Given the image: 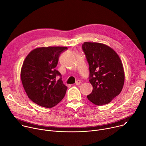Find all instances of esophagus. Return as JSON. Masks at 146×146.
Instances as JSON below:
<instances>
[{
    "mask_svg": "<svg viewBox=\"0 0 146 146\" xmlns=\"http://www.w3.org/2000/svg\"><path fill=\"white\" fill-rule=\"evenodd\" d=\"M75 84L77 85V86H79L80 84H81V81L80 80H77V81H76V82H75Z\"/></svg>",
    "mask_w": 146,
    "mask_h": 146,
    "instance_id": "esophagus-1",
    "label": "esophagus"
}]
</instances>
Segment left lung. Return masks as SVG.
Returning <instances> with one entry per match:
<instances>
[{
    "label": "left lung",
    "instance_id": "left-lung-1",
    "mask_svg": "<svg viewBox=\"0 0 146 146\" xmlns=\"http://www.w3.org/2000/svg\"><path fill=\"white\" fill-rule=\"evenodd\" d=\"M82 49L89 65V81L93 87L87 98L96 105H106L122 90L125 74L121 60L114 50L102 43L84 42Z\"/></svg>",
    "mask_w": 146,
    "mask_h": 146
}]
</instances>
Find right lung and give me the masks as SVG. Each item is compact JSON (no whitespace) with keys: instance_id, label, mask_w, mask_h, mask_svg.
<instances>
[{"instance_id":"right-lung-1","label":"right lung","mask_w":146,"mask_h":146,"mask_svg":"<svg viewBox=\"0 0 146 146\" xmlns=\"http://www.w3.org/2000/svg\"><path fill=\"white\" fill-rule=\"evenodd\" d=\"M65 47H40L26 57L21 71V78L28 98L38 105L51 108L65 95L68 87L62 75L55 69L61 53ZM56 76L60 77L56 81Z\"/></svg>"}]
</instances>
